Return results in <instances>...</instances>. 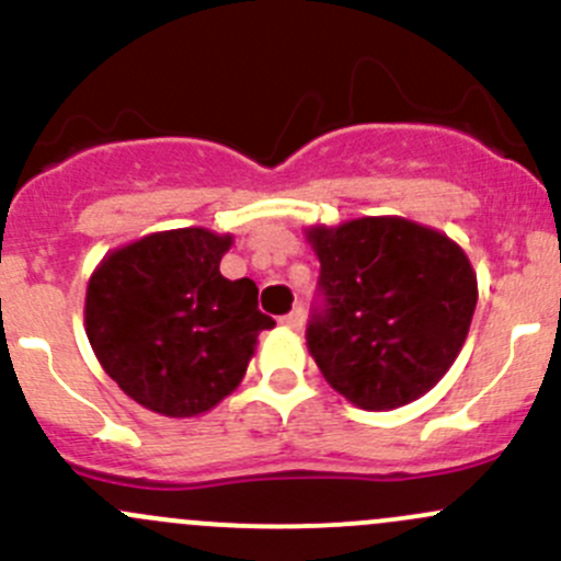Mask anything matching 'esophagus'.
I'll return each instance as SVG.
<instances>
[{
  "mask_svg": "<svg viewBox=\"0 0 561 561\" xmlns=\"http://www.w3.org/2000/svg\"><path fill=\"white\" fill-rule=\"evenodd\" d=\"M279 322H282V328H290V331H301V328H304V309L296 307L290 314L282 317Z\"/></svg>",
  "mask_w": 561,
  "mask_h": 561,
  "instance_id": "esophagus-1",
  "label": "esophagus"
}]
</instances>
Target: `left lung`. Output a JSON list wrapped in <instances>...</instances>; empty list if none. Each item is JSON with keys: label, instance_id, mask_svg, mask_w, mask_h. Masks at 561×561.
I'll use <instances>...</instances> for the list:
<instances>
[{"label": "left lung", "instance_id": "obj_1", "mask_svg": "<svg viewBox=\"0 0 561 561\" xmlns=\"http://www.w3.org/2000/svg\"><path fill=\"white\" fill-rule=\"evenodd\" d=\"M325 312L307 347L350 404L388 412L437 386L467 342L478 274L443 230L404 217L309 225Z\"/></svg>", "mask_w": 561, "mask_h": 561}]
</instances>
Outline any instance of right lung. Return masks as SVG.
I'll return each instance as SVG.
<instances>
[{
    "label": "right lung",
    "mask_w": 561,
    "mask_h": 561,
    "mask_svg": "<svg viewBox=\"0 0 561 561\" xmlns=\"http://www.w3.org/2000/svg\"><path fill=\"white\" fill-rule=\"evenodd\" d=\"M233 233L175 228L111 249L89 276L83 325L105 375L165 417H197L233 393L276 322L252 279L219 274Z\"/></svg>",
    "instance_id": "1"
}]
</instances>
